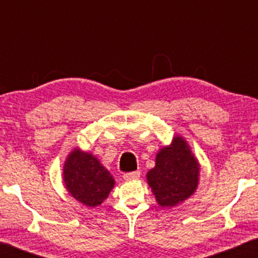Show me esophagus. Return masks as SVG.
I'll use <instances>...</instances> for the list:
<instances>
[{
	"label": "esophagus",
	"mask_w": 258,
	"mask_h": 258,
	"mask_svg": "<svg viewBox=\"0 0 258 258\" xmlns=\"http://www.w3.org/2000/svg\"><path fill=\"white\" fill-rule=\"evenodd\" d=\"M141 176V171H134V172H128V174H124L123 175V178L125 179V181H132V179H137L140 178Z\"/></svg>",
	"instance_id": "1"
}]
</instances>
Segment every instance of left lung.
<instances>
[{"label":"left lung","mask_w":258,"mask_h":258,"mask_svg":"<svg viewBox=\"0 0 258 258\" xmlns=\"http://www.w3.org/2000/svg\"><path fill=\"white\" fill-rule=\"evenodd\" d=\"M201 164L188 141L176 135L169 146L158 149L155 167L147 172V182L162 208H174L191 197L200 183Z\"/></svg>","instance_id":"8db88e82"}]
</instances>
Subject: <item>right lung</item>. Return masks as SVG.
Segmentation results:
<instances>
[{
    "instance_id": "obj_1",
    "label": "right lung",
    "mask_w": 258,
    "mask_h": 258,
    "mask_svg": "<svg viewBox=\"0 0 258 258\" xmlns=\"http://www.w3.org/2000/svg\"><path fill=\"white\" fill-rule=\"evenodd\" d=\"M62 178L70 196L89 208L102 204L115 186V178L100 160L77 147L66 158Z\"/></svg>"
}]
</instances>
